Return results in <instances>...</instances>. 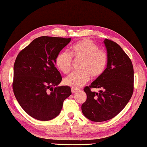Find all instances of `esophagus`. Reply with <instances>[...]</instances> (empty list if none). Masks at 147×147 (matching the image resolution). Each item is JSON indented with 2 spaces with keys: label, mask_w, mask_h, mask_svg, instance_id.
<instances>
[{
  "label": "esophagus",
  "mask_w": 147,
  "mask_h": 147,
  "mask_svg": "<svg viewBox=\"0 0 147 147\" xmlns=\"http://www.w3.org/2000/svg\"><path fill=\"white\" fill-rule=\"evenodd\" d=\"M71 93H76V92L78 90L76 89V88H71Z\"/></svg>",
  "instance_id": "esophagus-1"
}]
</instances>
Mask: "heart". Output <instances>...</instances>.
Instances as JSON below:
<instances>
[{
	"instance_id": "b5f03b06",
	"label": "heart",
	"mask_w": 147,
	"mask_h": 147,
	"mask_svg": "<svg viewBox=\"0 0 147 147\" xmlns=\"http://www.w3.org/2000/svg\"><path fill=\"white\" fill-rule=\"evenodd\" d=\"M72 56L81 60L79 69L81 71L70 74L65 78L64 84L74 88L81 87L89 80L90 76L98 78L104 74L108 61V53L90 39H84L74 43L70 54L66 51L59 52L56 57L55 63L63 74H67L72 67Z\"/></svg>"
}]
</instances>
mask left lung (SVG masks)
Segmentation results:
<instances>
[{
  "instance_id": "1",
  "label": "left lung",
  "mask_w": 147,
  "mask_h": 147,
  "mask_svg": "<svg viewBox=\"0 0 147 147\" xmlns=\"http://www.w3.org/2000/svg\"><path fill=\"white\" fill-rule=\"evenodd\" d=\"M108 61L104 74L89 86H85L86 100L82 105L83 115L94 122L110 120L129 102L134 92V67L131 59L118 43L105 39ZM92 88H100L99 93Z\"/></svg>"
}]
</instances>
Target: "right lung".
<instances>
[{
    "label": "right lung",
    "instance_id": "obj_1",
    "mask_svg": "<svg viewBox=\"0 0 147 147\" xmlns=\"http://www.w3.org/2000/svg\"><path fill=\"white\" fill-rule=\"evenodd\" d=\"M71 38L42 36L22 50L13 66V90L25 112L39 121L57 117L63 101L71 95V88L57 86L62 80L55 59Z\"/></svg>",
    "mask_w": 147,
    "mask_h": 147
}]
</instances>
